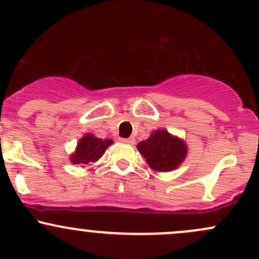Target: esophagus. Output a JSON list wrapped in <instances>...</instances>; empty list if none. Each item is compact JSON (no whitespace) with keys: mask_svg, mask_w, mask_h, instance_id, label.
I'll list each match as a JSON object with an SVG mask.
<instances>
[{"mask_svg":"<svg viewBox=\"0 0 259 259\" xmlns=\"http://www.w3.org/2000/svg\"><path fill=\"white\" fill-rule=\"evenodd\" d=\"M119 141H121V142H123V143L135 144V140H133V138H119Z\"/></svg>","mask_w":259,"mask_h":259,"instance_id":"obj_1","label":"esophagus"}]
</instances>
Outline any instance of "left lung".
Wrapping results in <instances>:
<instances>
[{
	"label": "left lung",
	"mask_w": 259,
	"mask_h": 259,
	"mask_svg": "<svg viewBox=\"0 0 259 259\" xmlns=\"http://www.w3.org/2000/svg\"><path fill=\"white\" fill-rule=\"evenodd\" d=\"M137 148L148 165L157 171L174 170L183 163L188 153L185 142L165 130L154 131L148 140L138 143Z\"/></svg>",
	"instance_id": "left-lung-1"
}]
</instances>
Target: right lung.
I'll return each mask as SVG.
<instances>
[{
	"label": "right lung",
	"instance_id": "obj_1",
	"mask_svg": "<svg viewBox=\"0 0 259 259\" xmlns=\"http://www.w3.org/2000/svg\"><path fill=\"white\" fill-rule=\"evenodd\" d=\"M112 140H102L94 135H85L77 143L74 154H71L70 160L73 164H88L96 162L101 155L106 152L108 146H111Z\"/></svg>",
	"mask_w": 259,
	"mask_h": 259
}]
</instances>
